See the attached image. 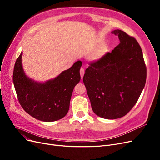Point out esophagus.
Listing matches in <instances>:
<instances>
[{"label": "esophagus", "mask_w": 160, "mask_h": 160, "mask_svg": "<svg viewBox=\"0 0 160 160\" xmlns=\"http://www.w3.org/2000/svg\"><path fill=\"white\" fill-rule=\"evenodd\" d=\"M84 69H83V68H81L80 70V76H81V78H82L83 77V74H84Z\"/></svg>", "instance_id": "1"}]
</instances>
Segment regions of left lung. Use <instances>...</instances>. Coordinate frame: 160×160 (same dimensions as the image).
Masks as SVG:
<instances>
[{
    "label": "left lung",
    "mask_w": 160,
    "mask_h": 160,
    "mask_svg": "<svg viewBox=\"0 0 160 160\" xmlns=\"http://www.w3.org/2000/svg\"><path fill=\"white\" fill-rule=\"evenodd\" d=\"M120 43L112 52L89 63L83 78L92 110L98 116L115 119L127 115L144 89L147 68L136 39L121 30L112 32Z\"/></svg>",
    "instance_id": "obj_1"
}]
</instances>
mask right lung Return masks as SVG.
<instances>
[{"label":"right lung","mask_w":160,"mask_h":160,"mask_svg":"<svg viewBox=\"0 0 160 160\" xmlns=\"http://www.w3.org/2000/svg\"><path fill=\"white\" fill-rule=\"evenodd\" d=\"M21 53L15 63L13 82L19 102L24 110L35 119L52 122L67 113L75 86L80 80L81 61L45 82L33 80L25 74Z\"/></svg>","instance_id":"obj_1"}]
</instances>
